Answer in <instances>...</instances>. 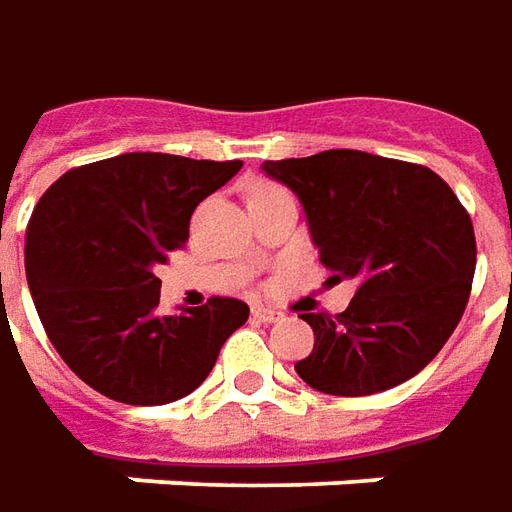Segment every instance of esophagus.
I'll return each instance as SVG.
<instances>
[{
    "mask_svg": "<svg viewBox=\"0 0 512 512\" xmlns=\"http://www.w3.org/2000/svg\"><path fill=\"white\" fill-rule=\"evenodd\" d=\"M280 311H274V308H266V305H252V319L257 322H277L280 319Z\"/></svg>",
    "mask_w": 512,
    "mask_h": 512,
    "instance_id": "1",
    "label": "esophagus"
}]
</instances>
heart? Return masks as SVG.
Masks as SVG:
<instances>
[{
  "instance_id": "1",
  "label": "heart",
  "mask_w": 512,
  "mask_h": 512,
  "mask_svg": "<svg viewBox=\"0 0 512 512\" xmlns=\"http://www.w3.org/2000/svg\"><path fill=\"white\" fill-rule=\"evenodd\" d=\"M269 187H274V184H269V182H257L255 187L249 190V196H252V193H260V190H269Z\"/></svg>"
}]
</instances>
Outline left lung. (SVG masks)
Wrapping results in <instances>:
<instances>
[{
	"instance_id": "left-lung-1",
	"label": "left lung",
	"mask_w": 512,
	"mask_h": 512,
	"mask_svg": "<svg viewBox=\"0 0 512 512\" xmlns=\"http://www.w3.org/2000/svg\"><path fill=\"white\" fill-rule=\"evenodd\" d=\"M263 170L300 196L330 283L358 280L339 316H300L316 339L297 375L361 398L420 373L460 325L474 283V224L454 190L423 165L350 148Z\"/></svg>"
}]
</instances>
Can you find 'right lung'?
Wrapping results in <instances>:
<instances>
[{"mask_svg":"<svg viewBox=\"0 0 512 512\" xmlns=\"http://www.w3.org/2000/svg\"><path fill=\"white\" fill-rule=\"evenodd\" d=\"M173 154H120L66 170L38 198L24 238L27 285L52 347L111 401L162 406L210 375L249 305L159 316L154 269L190 235L198 201L241 170Z\"/></svg>","mask_w":512,"mask_h":512,"instance_id":"1","label":"right lung"}]
</instances>
